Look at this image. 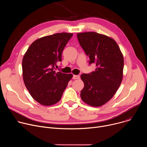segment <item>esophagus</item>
<instances>
[{
	"label": "esophagus",
	"instance_id": "esophagus-1",
	"mask_svg": "<svg viewBox=\"0 0 147 147\" xmlns=\"http://www.w3.org/2000/svg\"><path fill=\"white\" fill-rule=\"evenodd\" d=\"M80 78L79 75H73V79L74 80H76V79H79Z\"/></svg>",
	"mask_w": 147,
	"mask_h": 147
}]
</instances>
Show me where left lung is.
Listing matches in <instances>:
<instances>
[{
  "label": "left lung",
  "mask_w": 147,
  "mask_h": 147,
  "mask_svg": "<svg viewBox=\"0 0 147 147\" xmlns=\"http://www.w3.org/2000/svg\"><path fill=\"white\" fill-rule=\"evenodd\" d=\"M80 46L89 57V63L96 69L82 74L84 87L81 91L82 100L92 107H100L115 94L123 78L124 59L114 39L95 32L78 33Z\"/></svg>",
  "instance_id": "left-lung-1"
}]
</instances>
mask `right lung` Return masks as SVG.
<instances>
[{
  "mask_svg": "<svg viewBox=\"0 0 147 147\" xmlns=\"http://www.w3.org/2000/svg\"><path fill=\"white\" fill-rule=\"evenodd\" d=\"M73 34L57 33L35 40L25 53L23 77L31 96L38 103L50 106L59 102L73 77L56 71L57 63Z\"/></svg>",
  "mask_w": 147,
  "mask_h": 147,
  "instance_id": "obj_1",
  "label": "right lung"
}]
</instances>
